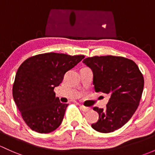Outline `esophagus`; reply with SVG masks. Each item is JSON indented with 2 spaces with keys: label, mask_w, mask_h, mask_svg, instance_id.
Masks as SVG:
<instances>
[{
  "label": "esophagus",
  "mask_w": 155,
  "mask_h": 155,
  "mask_svg": "<svg viewBox=\"0 0 155 155\" xmlns=\"http://www.w3.org/2000/svg\"><path fill=\"white\" fill-rule=\"evenodd\" d=\"M80 108L82 109V110L84 112H87V111H89V110H91L90 107H85V106H84V105H81Z\"/></svg>",
  "instance_id": "34e87169"
}]
</instances>
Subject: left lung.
<instances>
[{"label":"left lung","instance_id":"8db88e82","mask_svg":"<svg viewBox=\"0 0 155 155\" xmlns=\"http://www.w3.org/2000/svg\"><path fill=\"white\" fill-rule=\"evenodd\" d=\"M93 71L96 92L109 94L106 108L94 107L99 120L91 127L110 133L123 127L133 116L142 97L144 79L134 61L122 56L88 57L83 60Z\"/></svg>","mask_w":155,"mask_h":155}]
</instances>
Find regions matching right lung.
I'll use <instances>...</instances> for the list:
<instances>
[{"instance_id":"1","label":"right lung","mask_w":155,"mask_h":155,"mask_svg":"<svg viewBox=\"0 0 155 155\" xmlns=\"http://www.w3.org/2000/svg\"><path fill=\"white\" fill-rule=\"evenodd\" d=\"M84 58L47 53L30 57L20 65L12 96L23 120L32 131L50 133L61 124L68 104L60 102L54 88L62 82L64 73Z\"/></svg>"}]
</instances>
